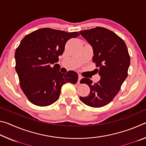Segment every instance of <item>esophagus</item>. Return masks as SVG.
Returning a JSON list of instances; mask_svg holds the SVG:
<instances>
[{
	"label": "esophagus",
	"mask_w": 146,
	"mask_h": 146,
	"mask_svg": "<svg viewBox=\"0 0 146 146\" xmlns=\"http://www.w3.org/2000/svg\"><path fill=\"white\" fill-rule=\"evenodd\" d=\"M82 78V76H81L80 75H78V82H77L78 84H80V81Z\"/></svg>",
	"instance_id": "1"
}]
</instances>
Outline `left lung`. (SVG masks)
<instances>
[{"mask_svg": "<svg viewBox=\"0 0 146 146\" xmlns=\"http://www.w3.org/2000/svg\"><path fill=\"white\" fill-rule=\"evenodd\" d=\"M79 33L92 47L93 62L99 68L97 70L100 76L95 84L88 78L80 80L89 86L90 93L80 100L91 107H102L111 102L127 76L130 56L126 44L114 32L102 27Z\"/></svg>", "mask_w": 146, "mask_h": 146, "instance_id": "1", "label": "left lung"}]
</instances>
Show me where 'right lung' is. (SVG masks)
<instances>
[{
    "label": "right lung",
    "mask_w": 146,
    "mask_h": 146,
    "mask_svg": "<svg viewBox=\"0 0 146 146\" xmlns=\"http://www.w3.org/2000/svg\"><path fill=\"white\" fill-rule=\"evenodd\" d=\"M79 35L68 32L42 28L27 35L21 40L15 54V70L22 90L33 104L47 106L59 98L64 84L77 82L78 74L70 71L64 74L55 64L62 55L66 43Z\"/></svg>",
    "instance_id": "right-lung-1"
}]
</instances>
